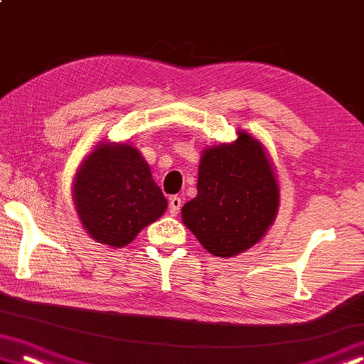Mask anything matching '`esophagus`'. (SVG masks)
<instances>
[{"label":"esophagus","instance_id":"obj_1","mask_svg":"<svg viewBox=\"0 0 364 364\" xmlns=\"http://www.w3.org/2000/svg\"><path fill=\"white\" fill-rule=\"evenodd\" d=\"M181 205H183V200L180 196H171L170 198V214L176 215L178 213H180Z\"/></svg>","mask_w":364,"mask_h":364}]
</instances>
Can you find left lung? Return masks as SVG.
Returning <instances> with one entry per match:
<instances>
[{"label": "left lung", "instance_id": "8db88e82", "mask_svg": "<svg viewBox=\"0 0 364 364\" xmlns=\"http://www.w3.org/2000/svg\"><path fill=\"white\" fill-rule=\"evenodd\" d=\"M279 188L263 145L247 132L208 149L198 194L183 205L184 225L215 257H235L262 240L273 224Z\"/></svg>", "mask_w": 364, "mask_h": 364}]
</instances>
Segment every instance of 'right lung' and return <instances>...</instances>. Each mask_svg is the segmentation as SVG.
<instances>
[{"instance_id":"add662e5","label":"right lung","mask_w":364,"mask_h":364,"mask_svg":"<svg viewBox=\"0 0 364 364\" xmlns=\"http://www.w3.org/2000/svg\"><path fill=\"white\" fill-rule=\"evenodd\" d=\"M73 198L85 229L111 247L132 242L168 204L147 161L127 144L100 145L80 166Z\"/></svg>"}]
</instances>
